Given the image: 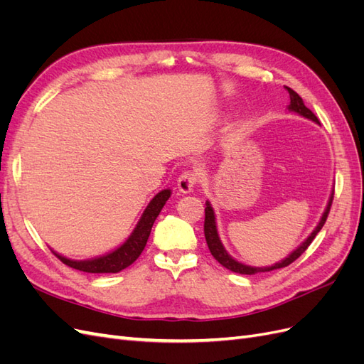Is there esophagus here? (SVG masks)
Listing matches in <instances>:
<instances>
[{
    "label": "esophagus",
    "instance_id": "34e87169",
    "mask_svg": "<svg viewBox=\"0 0 364 364\" xmlns=\"http://www.w3.org/2000/svg\"><path fill=\"white\" fill-rule=\"evenodd\" d=\"M200 176H199V173L197 171H194V170H186V171H183L181 176H179V179H178V188H179V191H182V193H191L193 190H194V186L199 183V179Z\"/></svg>",
    "mask_w": 364,
    "mask_h": 364
}]
</instances>
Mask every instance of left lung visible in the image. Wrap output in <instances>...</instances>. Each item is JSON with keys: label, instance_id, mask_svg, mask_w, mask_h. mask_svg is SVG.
Instances as JSON below:
<instances>
[{"label": "left lung", "instance_id": "1", "mask_svg": "<svg viewBox=\"0 0 364 364\" xmlns=\"http://www.w3.org/2000/svg\"><path fill=\"white\" fill-rule=\"evenodd\" d=\"M285 87H287V86H285ZM287 91H289V94H290V106H289L290 111H294V112H297L299 115H302V117H305V118H310V119L316 121V123H318L317 117L310 111V109H308V107L304 105V102H302V98L299 97V94L294 92L293 90H290V87H287ZM333 199H334V196H331V199H329V203H328V206H326V209H325V213H323V215H322L321 223L317 225V228L313 230L311 235L308 237V238L304 241V243L291 253V255H290L289 258H285L284 261H281V262H278V264H274V266H272V267H250V266H245V264H241V262L235 261L234 258H230V257L228 255V252H226L225 247L222 246V241H220L218 234H217L214 211H213L211 205H209V202H208V203H206V208H205V226H203L208 249H209V252H211V255H213L220 264H222L223 267H226V269H229V270H232V272H235V273H241V274H255V273H261V272H270V270H277V269L287 267V266H290V264H291L293 261H296L297 258H299V257L302 255V253L308 249V246L311 245V241L316 238V235L318 234V230H321V229L323 228V225H325V222H326V218H328V214H329V209H331V205H333Z\"/></svg>", "mask_w": 364, "mask_h": 364}]
</instances>
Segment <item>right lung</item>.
I'll use <instances>...</instances> for the list:
<instances>
[{
    "mask_svg": "<svg viewBox=\"0 0 364 364\" xmlns=\"http://www.w3.org/2000/svg\"><path fill=\"white\" fill-rule=\"evenodd\" d=\"M168 197H170V190H164L153 197V200L149 203L144 214H142L141 220L138 222L134 234L129 237V240L123 246L111 253H107L105 257L87 259V261H73L59 255L56 252L53 253L63 264H67V266L75 270L86 272V273H118L123 269L129 267L132 262H135L136 258L141 255V252L144 250L151 232V226L155 223L156 217L159 215L162 206L168 200Z\"/></svg>",
    "mask_w": 364,
    "mask_h": 364,
    "instance_id": "obj_1",
    "label": "right lung"
}]
</instances>
